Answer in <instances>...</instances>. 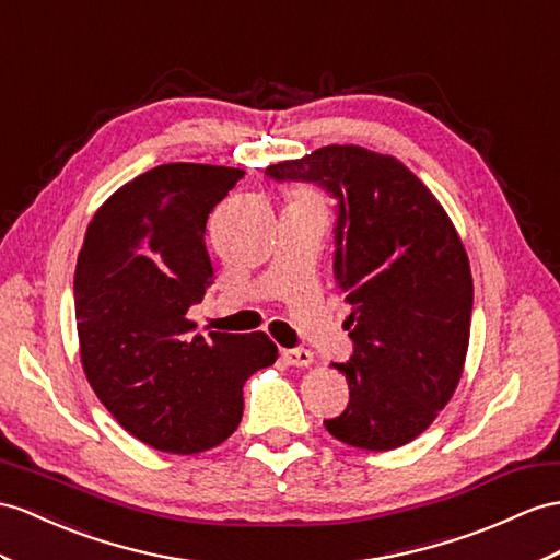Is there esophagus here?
<instances>
[{"label": "esophagus", "instance_id": "34e87169", "mask_svg": "<svg viewBox=\"0 0 560 560\" xmlns=\"http://www.w3.org/2000/svg\"><path fill=\"white\" fill-rule=\"evenodd\" d=\"M282 359L288 361L290 365L306 368V365L313 363V351H308V349H282Z\"/></svg>", "mask_w": 560, "mask_h": 560}]
</instances>
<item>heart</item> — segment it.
<instances>
[{"mask_svg":"<svg viewBox=\"0 0 560 560\" xmlns=\"http://www.w3.org/2000/svg\"><path fill=\"white\" fill-rule=\"evenodd\" d=\"M296 197H306V199H316V195L311 192V189H299Z\"/></svg>","mask_w":560,"mask_h":560,"instance_id":"1","label":"heart"}]
</instances>
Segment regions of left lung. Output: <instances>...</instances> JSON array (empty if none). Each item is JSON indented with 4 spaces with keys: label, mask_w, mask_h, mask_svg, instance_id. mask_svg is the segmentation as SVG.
Segmentation results:
<instances>
[{
    "label": "left lung",
    "mask_w": 560,
    "mask_h": 560,
    "mask_svg": "<svg viewBox=\"0 0 560 560\" xmlns=\"http://www.w3.org/2000/svg\"><path fill=\"white\" fill-rule=\"evenodd\" d=\"M339 199L335 272L351 306L349 404L325 420L335 440L365 452L413 442L454 397L466 365L472 276L440 199L392 154L327 144L266 168Z\"/></svg>",
    "instance_id": "left-lung-1"
}]
</instances>
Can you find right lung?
I'll use <instances>...</instances> for the list:
<instances>
[{
	"mask_svg": "<svg viewBox=\"0 0 560 560\" xmlns=\"http://www.w3.org/2000/svg\"><path fill=\"white\" fill-rule=\"evenodd\" d=\"M242 168L163 163L118 187L88 225L75 266L80 363L132 438L168 454L223 444L247 377L278 359L266 332L195 335L187 311L213 266L207 218Z\"/></svg>",
	"mask_w": 560,
	"mask_h": 560,
	"instance_id": "right-lung-1",
	"label": "right lung"
}]
</instances>
